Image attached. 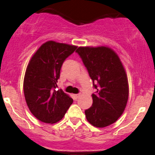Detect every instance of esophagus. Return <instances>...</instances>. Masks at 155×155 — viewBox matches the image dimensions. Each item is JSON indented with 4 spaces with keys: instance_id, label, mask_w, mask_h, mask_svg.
Here are the masks:
<instances>
[{
    "instance_id": "1",
    "label": "esophagus",
    "mask_w": 155,
    "mask_h": 155,
    "mask_svg": "<svg viewBox=\"0 0 155 155\" xmlns=\"http://www.w3.org/2000/svg\"><path fill=\"white\" fill-rule=\"evenodd\" d=\"M73 96H74V99H77L78 97H79V94H74V95H73Z\"/></svg>"
}]
</instances>
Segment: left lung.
<instances>
[{
  "mask_svg": "<svg viewBox=\"0 0 155 155\" xmlns=\"http://www.w3.org/2000/svg\"><path fill=\"white\" fill-rule=\"evenodd\" d=\"M76 51L97 90L92 95V106L84 111L87 120L95 127H107L123 114L128 100L124 68L117 53L108 47H79Z\"/></svg>",
  "mask_w": 155,
  "mask_h": 155,
  "instance_id": "1",
  "label": "left lung"
}]
</instances>
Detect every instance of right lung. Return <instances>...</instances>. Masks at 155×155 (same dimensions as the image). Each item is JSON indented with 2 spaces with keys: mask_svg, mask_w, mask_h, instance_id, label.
<instances>
[{
  "mask_svg": "<svg viewBox=\"0 0 155 155\" xmlns=\"http://www.w3.org/2000/svg\"><path fill=\"white\" fill-rule=\"evenodd\" d=\"M76 48L49 41L38 48L27 66L23 82L25 98L33 116L41 122H59L74 101L56 87L63 62Z\"/></svg>",
  "mask_w": 155,
  "mask_h": 155,
  "instance_id": "obj_1",
  "label": "right lung"
}]
</instances>
